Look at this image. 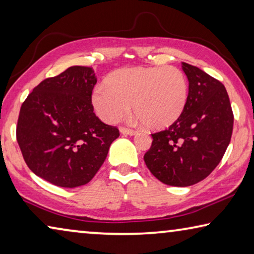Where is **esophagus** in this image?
I'll return each mask as SVG.
<instances>
[{
    "label": "esophagus",
    "instance_id": "esophagus-1",
    "mask_svg": "<svg viewBox=\"0 0 254 254\" xmlns=\"http://www.w3.org/2000/svg\"><path fill=\"white\" fill-rule=\"evenodd\" d=\"M120 132L123 134H130V135H133L135 134V130L133 128H130V127H120Z\"/></svg>",
    "mask_w": 254,
    "mask_h": 254
}]
</instances>
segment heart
Returning <instances> with one entry per match:
<instances>
[{"label": "heart", "mask_w": 254, "mask_h": 254, "mask_svg": "<svg viewBox=\"0 0 254 254\" xmlns=\"http://www.w3.org/2000/svg\"><path fill=\"white\" fill-rule=\"evenodd\" d=\"M187 76L179 67L134 66L119 69L92 92V106L103 121L115 123L132 108L149 128L170 127L188 102Z\"/></svg>", "instance_id": "obj_1"}]
</instances>
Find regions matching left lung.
<instances>
[{
  "instance_id": "left-lung-1",
  "label": "left lung",
  "mask_w": 254,
  "mask_h": 254,
  "mask_svg": "<svg viewBox=\"0 0 254 254\" xmlns=\"http://www.w3.org/2000/svg\"><path fill=\"white\" fill-rule=\"evenodd\" d=\"M189 80L188 102L166 130L152 133L143 159L151 174L173 187L207 178L231 141L234 115L224 84L199 67L182 63Z\"/></svg>"
}]
</instances>
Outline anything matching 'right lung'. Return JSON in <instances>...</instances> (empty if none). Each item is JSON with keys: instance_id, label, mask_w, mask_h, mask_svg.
Here are the masks:
<instances>
[{"instance_id": "1", "label": "right lung", "mask_w": 254, "mask_h": 254, "mask_svg": "<svg viewBox=\"0 0 254 254\" xmlns=\"http://www.w3.org/2000/svg\"><path fill=\"white\" fill-rule=\"evenodd\" d=\"M96 82L92 67L71 66L43 80L20 108L17 141L23 159L36 175L58 187L89 182L120 135L94 113Z\"/></svg>"}]
</instances>
